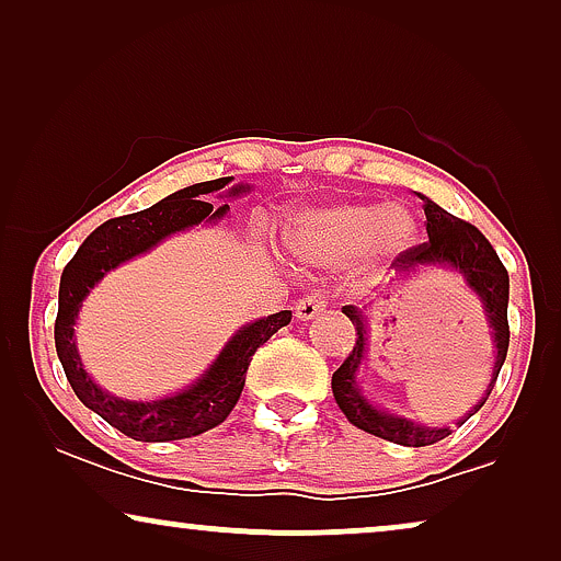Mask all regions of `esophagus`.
Returning a JSON list of instances; mask_svg holds the SVG:
<instances>
[{"label": "esophagus", "instance_id": "34e87169", "mask_svg": "<svg viewBox=\"0 0 561 561\" xmlns=\"http://www.w3.org/2000/svg\"><path fill=\"white\" fill-rule=\"evenodd\" d=\"M329 306V298L324 294H309L304 296L301 301H296V319L298 321H309L313 317H319Z\"/></svg>", "mask_w": 561, "mask_h": 561}]
</instances>
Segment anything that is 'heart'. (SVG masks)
<instances>
[{
    "instance_id": "b5f03b06",
    "label": "heart",
    "mask_w": 561,
    "mask_h": 561,
    "mask_svg": "<svg viewBox=\"0 0 561 561\" xmlns=\"http://www.w3.org/2000/svg\"><path fill=\"white\" fill-rule=\"evenodd\" d=\"M416 219L405 206L340 204L290 219L288 244L304 263L340 267L355 257L388 260L416 242Z\"/></svg>"
}]
</instances>
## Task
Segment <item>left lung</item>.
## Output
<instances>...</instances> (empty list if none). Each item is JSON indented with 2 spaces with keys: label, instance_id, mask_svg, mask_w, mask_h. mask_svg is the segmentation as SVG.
Segmentation results:
<instances>
[{
  "label": "left lung",
  "instance_id": "8db88e82",
  "mask_svg": "<svg viewBox=\"0 0 561 561\" xmlns=\"http://www.w3.org/2000/svg\"><path fill=\"white\" fill-rule=\"evenodd\" d=\"M419 198L424 202L428 240L424 244H416V248L401 252V255L393 260L398 280L416 273L419 267L424 265H442L451 267V271H459L465 275L467 286L480 296L482 309H485V317L490 321V327H493V342L497 350L493 378L488 382L485 396H482L480 401L472 405V411L459 421V424H465L472 413H478L482 405H485L488 396L493 393L497 373H501L505 355H508V271H505V265L501 263V257H497L493 244L485 240V234H482L478 227L470 225V221L457 219L455 214L444 211L439 204H434L432 198H426L424 194H419ZM342 313H347V319L352 321V327H355L357 332V340L347 359L340 365V370L332 375V393L350 424L363 428V432L373 436H380V439L403 444V447H428V444L447 439L451 434L449 426H424L411 419L396 416V413H386L375 409V405L359 393L357 367L363 365L367 352L365 313L359 311L357 306H342Z\"/></svg>",
  "mask_w": 561,
  "mask_h": 561
}]
</instances>
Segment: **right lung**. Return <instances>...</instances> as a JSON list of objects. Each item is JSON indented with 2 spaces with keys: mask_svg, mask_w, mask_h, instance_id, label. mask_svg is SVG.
Segmentation results:
<instances>
[{
  "mask_svg": "<svg viewBox=\"0 0 561 561\" xmlns=\"http://www.w3.org/2000/svg\"><path fill=\"white\" fill-rule=\"evenodd\" d=\"M229 181L232 179L194 183V186L175 191L163 202L152 204L150 209L104 221L102 227H96L83 240L79 252L60 275L56 352L66 370V378L87 409L99 413L106 424L119 428L129 439L175 442L219 426L240 401L252 355H255L260 344H265L280 327H286L290 321V311H278L237 329V334L225 344L219 357L214 359L209 370L194 386L175 396L160 398V401H125V398H117L99 388L89 378V373L83 370L79 350H76L73 342V324L89 290L114 267L152 250L165 237L202 225V221H217L225 217L229 211L227 204L217 209L204 198L214 191L225 188ZM242 191H248V186H234L229 191V196L242 194Z\"/></svg>",
  "mask_w": 561,
  "mask_h": 561,
  "instance_id": "add662e5",
  "label": "right lung"
}]
</instances>
